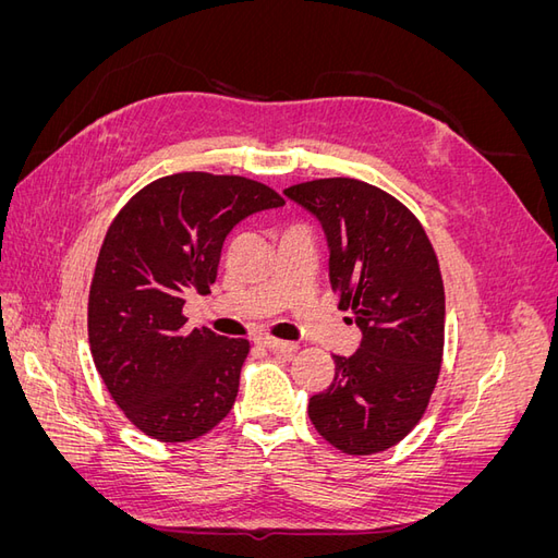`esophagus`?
Returning a JSON list of instances; mask_svg holds the SVG:
<instances>
[{
	"label": "esophagus",
	"mask_w": 558,
	"mask_h": 558,
	"mask_svg": "<svg viewBox=\"0 0 558 558\" xmlns=\"http://www.w3.org/2000/svg\"><path fill=\"white\" fill-rule=\"evenodd\" d=\"M258 344L272 353H281V356H293V353L298 351L295 342H281V340H272V337H260Z\"/></svg>",
	"instance_id": "1"
}]
</instances>
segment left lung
Listing matches in <instances>:
<instances>
[{"instance_id": "8db88e82", "label": "left lung", "mask_w": 558, "mask_h": 558, "mask_svg": "<svg viewBox=\"0 0 558 558\" xmlns=\"http://www.w3.org/2000/svg\"><path fill=\"white\" fill-rule=\"evenodd\" d=\"M283 195L310 211L328 242V275L361 328L353 356L310 398V418L344 453L398 445L426 412L442 365L445 286L416 216L377 185L316 179Z\"/></svg>"}]
</instances>
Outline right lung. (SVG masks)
<instances>
[{"mask_svg":"<svg viewBox=\"0 0 558 558\" xmlns=\"http://www.w3.org/2000/svg\"><path fill=\"white\" fill-rule=\"evenodd\" d=\"M286 202L244 177L181 172L148 183L113 218L88 300V340L111 398L142 433L189 442L238 398L246 340L185 330L207 295L230 230Z\"/></svg>","mask_w":558,"mask_h":558,"instance_id":"right-lung-1","label":"right lung"}]
</instances>
